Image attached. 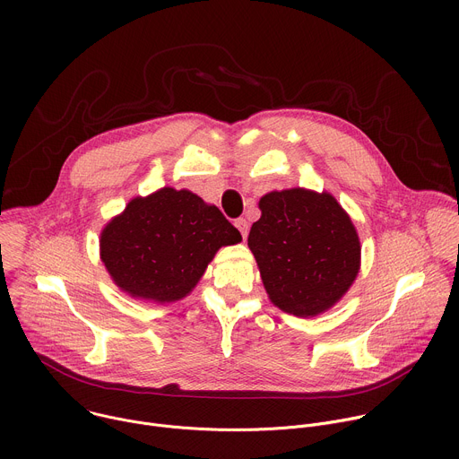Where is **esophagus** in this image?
I'll list each match as a JSON object with an SVG mask.
<instances>
[{
  "mask_svg": "<svg viewBox=\"0 0 459 459\" xmlns=\"http://www.w3.org/2000/svg\"><path fill=\"white\" fill-rule=\"evenodd\" d=\"M234 225H236V229L241 232L243 239H247V234H248V223H247V220H245V218H238V220L234 221Z\"/></svg>",
  "mask_w": 459,
  "mask_h": 459,
  "instance_id": "obj_1",
  "label": "esophagus"
}]
</instances>
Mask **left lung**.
Masks as SVG:
<instances>
[{"label":"left lung","mask_w":459,"mask_h":459,"mask_svg":"<svg viewBox=\"0 0 459 459\" xmlns=\"http://www.w3.org/2000/svg\"><path fill=\"white\" fill-rule=\"evenodd\" d=\"M248 247L269 298L294 316L331 308L359 269V239L331 194L305 188L271 192L259 200Z\"/></svg>","instance_id":"left-lung-1"}]
</instances>
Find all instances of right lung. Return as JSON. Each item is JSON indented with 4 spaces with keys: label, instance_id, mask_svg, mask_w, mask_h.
<instances>
[{
    "label": "right lung",
    "instance_id": "add662e5",
    "mask_svg": "<svg viewBox=\"0 0 459 459\" xmlns=\"http://www.w3.org/2000/svg\"><path fill=\"white\" fill-rule=\"evenodd\" d=\"M241 241L214 205L188 190L161 188L130 202L101 232V259L125 292L169 303L186 296L216 250Z\"/></svg>",
    "mask_w": 459,
    "mask_h": 459
}]
</instances>
